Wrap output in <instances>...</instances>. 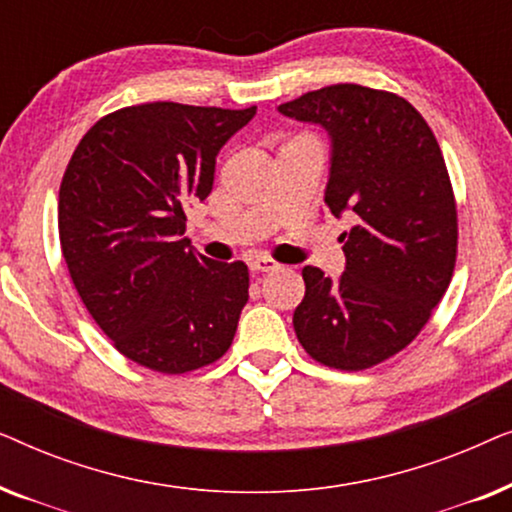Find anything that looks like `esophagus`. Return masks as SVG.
Listing matches in <instances>:
<instances>
[{
  "label": "esophagus",
  "instance_id": "34e87169",
  "mask_svg": "<svg viewBox=\"0 0 512 512\" xmlns=\"http://www.w3.org/2000/svg\"><path fill=\"white\" fill-rule=\"evenodd\" d=\"M279 268V263L272 261V258H254V261L249 263V270L254 272V275H261V272H275Z\"/></svg>",
  "mask_w": 512,
  "mask_h": 512
}]
</instances>
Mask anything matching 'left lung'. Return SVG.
Listing matches in <instances>:
<instances>
[{
  "mask_svg": "<svg viewBox=\"0 0 512 512\" xmlns=\"http://www.w3.org/2000/svg\"><path fill=\"white\" fill-rule=\"evenodd\" d=\"M326 130V205L352 214L338 279L305 265L293 312L300 345L328 368L363 370L408 347L447 291L457 258V207L440 146L408 100L338 83L279 104Z\"/></svg>",
  "mask_w": 512,
  "mask_h": 512,
  "instance_id": "obj_1",
  "label": "left lung"
}]
</instances>
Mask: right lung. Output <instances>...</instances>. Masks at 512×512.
Returning a JSON list of instances; mask_svg holds the SVG:
<instances>
[{"label": "right lung", "instance_id": "1", "mask_svg": "<svg viewBox=\"0 0 512 512\" xmlns=\"http://www.w3.org/2000/svg\"><path fill=\"white\" fill-rule=\"evenodd\" d=\"M256 116L151 102L104 116L60 184L62 256L83 305L139 366L179 375L214 363L235 338L249 270L198 254L186 212L212 193L216 156Z\"/></svg>", "mask_w": 512, "mask_h": 512}]
</instances>
